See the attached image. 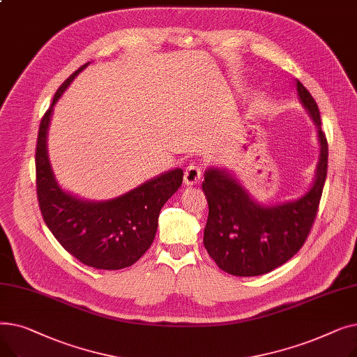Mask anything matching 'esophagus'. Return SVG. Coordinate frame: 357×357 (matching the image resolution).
Here are the masks:
<instances>
[{
	"label": "esophagus",
	"mask_w": 357,
	"mask_h": 357,
	"mask_svg": "<svg viewBox=\"0 0 357 357\" xmlns=\"http://www.w3.org/2000/svg\"><path fill=\"white\" fill-rule=\"evenodd\" d=\"M199 179H201V169H199V166L190 165L188 167L185 169V174H183L185 185H195L197 182H199Z\"/></svg>",
	"instance_id": "esophagus-1"
}]
</instances>
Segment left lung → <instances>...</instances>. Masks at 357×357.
I'll use <instances>...</instances> for the list:
<instances>
[{"label": "left lung", "instance_id": "1", "mask_svg": "<svg viewBox=\"0 0 357 357\" xmlns=\"http://www.w3.org/2000/svg\"><path fill=\"white\" fill-rule=\"evenodd\" d=\"M296 92L320 143L315 175L304 195L266 205L256 201L226 169L205 171L202 191L208 202V220L204 246L218 268L230 275L257 276L284 265L303 248L317 215L327 176L328 144L312 96L299 81Z\"/></svg>", "mask_w": 357, "mask_h": 357}]
</instances>
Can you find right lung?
I'll return each mask as SVG.
<instances>
[{
	"mask_svg": "<svg viewBox=\"0 0 357 357\" xmlns=\"http://www.w3.org/2000/svg\"><path fill=\"white\" fill-rule=\"evenodd\" d=\"M85 63L56 91L39 127L36 144V188L46 226L62 248L84 265L117 271L128 268L146 253L158 230L159 213L181 186L183 172L171 169L128 192L88 201L65 191L56 181L47 155V130L53 107Z\"/></svg>",
	"mask_w": 357,
	"mask_h": 357,
	"instance_id": "add662e5",
	"label": "right lung"
}]
</instances>
